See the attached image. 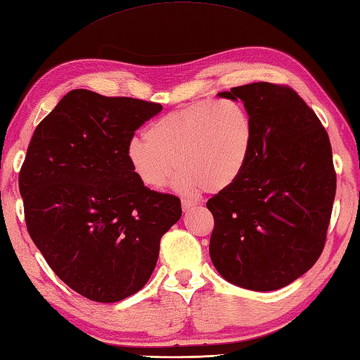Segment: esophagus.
Segmentation results:
<instances>
[{
    "instance_id": "esophagus-1",
    "label": "esophagus",
    "mask_w": 360,
    "mask_h": 360,
    "mask_svg": "<svg viewBox=\"0 0 360 360\" xmlns=\"http://www.w3.org/2000/svg\"><path fill=\"white\" fill-rule=\"evenodd\" d=\"M195 206H197V202L191 200V198H185V200H181L183 211H191V210H194Z\"/></svg>"
}]
</instances>
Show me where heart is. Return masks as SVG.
Segmentation results:
<instances>
[{
	"label": "heart",
	"mask_w": 360,
	"mask_h": 360,
	"mask_svg": "<svg viewBox=\"0 0 360 360\" xmlns=\"http://www.w3.org/2000/svg\"><path fill=\"white\" fill-rule=\"evenodd\" d=\"M145 139H134L126 150L141 185L163 188L175 165L179 189L219 193L243 172L252 149L254 123L237 100L197 101L154 120Z\"/></svg>",
	"instance_id": "b5f03b06"
}]
</instances>
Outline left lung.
<instances>
[{"mask_svg":"<svg viewBox=\"0 0 360 360\" xmlns=\"http://www.w3.org/2000/svg\"><path fill=\"white\" fill-rule=\"evenodd\" d=\"M219 97L243 101L254 141L240 177L206 203L211 260L233 285L283 288L323 251L336 195L328 134L288 86L251 83Z\"/></svg>","mask_w":360,"mask_h":360,"instance_id":"obj_1","label":"left lung"}]
</instances>
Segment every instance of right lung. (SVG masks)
<instances>
[{
	"instance_id": "right-lung-1",
	"label": "right lung",
	"mask_w": 360,
	"mask_h": 360,
	"mask_svg": "<svg viewBox=\"0 0 360 360\" xmlns=\"http://www.w3.org/2000/svg\"><path fill=\"white\" fill-rule=\"evenodd\" d=\"M158 103L74 89L43 118L20 171L32 240L69 288L101 303L140 291L180 198L135 177L126 150Z\"/></svg>"
}]
</instances>
